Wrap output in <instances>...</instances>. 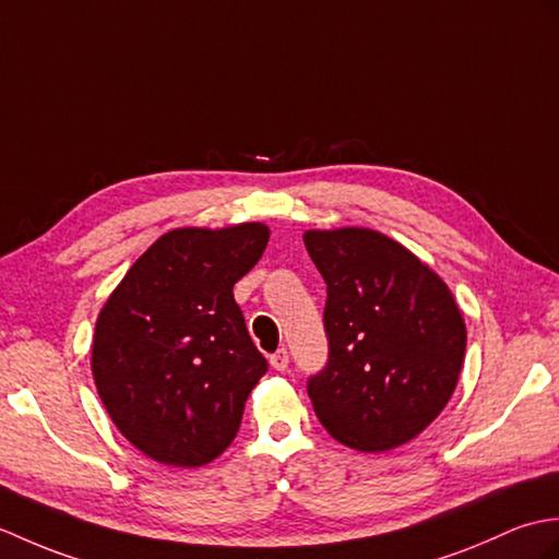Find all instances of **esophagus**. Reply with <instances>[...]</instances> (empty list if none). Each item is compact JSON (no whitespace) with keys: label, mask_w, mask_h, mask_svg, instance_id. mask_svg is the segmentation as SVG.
Returning <instances> with one entry per match:
<instances>
[{"label":"esophagus","mask_w":559,"mask_h":559,"mask_svg":"<svg viewBox=\"0 0 559 559\" xmlns=\"http://www.w3.org/2000/svg\"><path fill=\"white\" fill-rule=\"evenodd\" d=\"M270 366L280 370V373H284V370L289 368V352L287 349H277L275 354L270 356Z\"/></svg>","instance_id":"esophagus-1"}]
</instances>
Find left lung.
Returning a JSON list of instances; mask_svg holds the SVG:
<instances>
[{
    "label": "left lung",
    "instance_id": "left-lung-1",
    "mask_svg": "<svg viewBox=\"0 0 559 559\" xmlns=\"http://www.w3.org/2000/svg\"><path fill=\"white\" fill-rule=\"evenodd\" d=\"M304 243L328 284L330 358L308 380L316 416L352 450L400 448L452 400L464 316L436 270L376 229H308Z\"/></svg>",
    "mask_w": 559,
    "mask_h": 559
}]
</instances>
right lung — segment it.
<instances>
[{
    "label": "right lung",
    "mask_w": 559,
    "mask_h": 559,
    "mask_svg": "<svg viewBox=\"0 0 559 559\" xmlns=\"http://www.w3.org/2000/svg\"><path fill=\"white\" fill-rule=\"evenodd\" d=\"M267 239L263 222L171 229L135 260L97 316V394L121 436L159 464L205 466L237 438L267 361L231 289Z\"/></svg>",
    "instance_id": "right-lung-1"
}]
</instances>
